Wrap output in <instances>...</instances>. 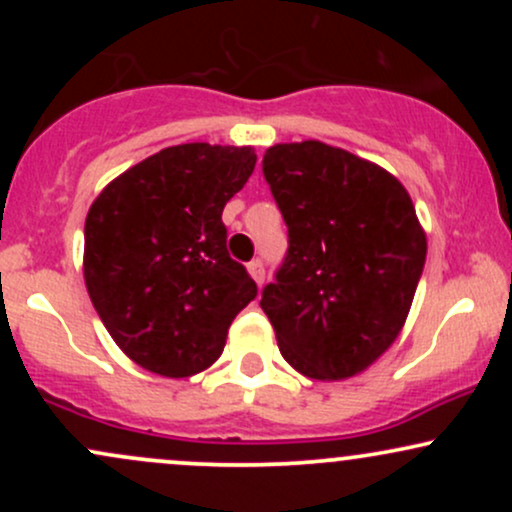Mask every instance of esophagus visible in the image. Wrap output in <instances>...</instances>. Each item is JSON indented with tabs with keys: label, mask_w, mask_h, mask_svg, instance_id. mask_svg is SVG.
<instances>
[{
	"label": "esophagus",
	"mask_w": 512,
	"mask_h": 512,
	"mask_svg": "<svg viewBox=\"0 0 512 512\" xmlns=\"http://www.w3.org/2000/svg\"><path fill=\"white\" fill-rule=\"evenodd\" d=\"M248 272H250L252 279H255L257 286L264 284V264H262L260 260H252V262L248 264Z\"/></svg>",
	"instance_id": "esophagus-1"
}]
</instances>
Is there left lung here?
Segmentation results:
<instances>
[{"mask_svg":"<svg viewBox=\"0 0 512 512\" xmlns=\"http://www.w3.org/2000/svg\"><path fill=\"white\" fill-rule=\"evenodd\" d=\"M262 170L289 226L260 301L281 356L305 378H354L407 322L426 262L414 202L378 163L317 139L269 146Z\"/></svg>","mask_w":512,"mask_h":512,"instance_id":"1","label":"left lung"}]
</instances>
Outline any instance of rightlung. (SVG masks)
<instances>
[{
  "mask_svg": "<svg viewBox=\"0 0 512 512\" xmlns=\"http://www.w3.org/2000/svg\"><path fill=\"white\" fill-rule=\"evenodd\" d=\"M252 146L161 149L93 199L84 281L105 330L163 378L207 370L257 284L226 250L221 211L255 170Z\"/></svg>",
  "mask_w": 512,
  "mask_h": 512,
  "instance_id": "1",
  "label": "right lung"
}]
</instances>
